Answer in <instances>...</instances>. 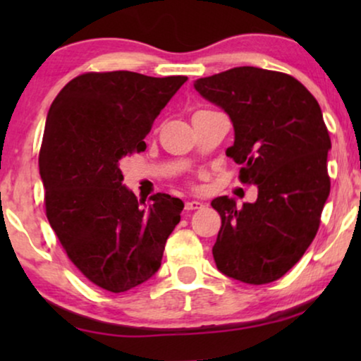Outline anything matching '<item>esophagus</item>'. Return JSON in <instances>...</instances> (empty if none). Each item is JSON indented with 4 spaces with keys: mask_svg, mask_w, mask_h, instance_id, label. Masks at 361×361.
I'll return each mask as SVG.
<instances>
[{
    "mask_svg": "<svg viewBox=\"0 0 361 361\" xmlns=\"http://www.w3.org/2000/svg\"><path fill=\"white\" fill-rule=\"evenodd\" d=\"M202 207H204V204H202V202H199V200L185 202V210H199V209H202Z\"/></svg>",
    "mask_w": 361,
    "mask_h": 361,
    "instance_id": "1",
    "label": "esophagus"
}]
</instances>
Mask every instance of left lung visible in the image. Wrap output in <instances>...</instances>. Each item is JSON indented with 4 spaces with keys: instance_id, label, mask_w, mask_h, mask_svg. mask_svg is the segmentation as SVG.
<instances>
[{
    "instance_id": "obj_1",
    "label": "left lung",
    "mask_w": 361,
    "mask_h": 361,
    "mask_svg": "<svg viewBox=\"0 0 361 361\" xmlns=\"http://www.w3.org/2000/svg\"><path fill=\"white\" fill-rule=\"evenodd\" d=\"M194 87L230 116L235 142L226 156L243 166L241 182L258 187L253 204L212 200L221 216L216 268L246 284L273 283L312 243L330 194L322 110L294 77L258 67L197 78Z\"/></svg>"
}]
</instances>
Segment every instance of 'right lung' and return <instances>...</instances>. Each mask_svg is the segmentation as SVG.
Instances as JSON below:
<instances>
[{"label": "right lung", "mask_w": 361, "mask_h": 361, "mask_svg": "<svg viewBox=\"0 0 361 361\" xmlns=\"http://www.w3.org/2000/svg\"><path fill=\"white\" fill-rule=\"evenodd\" d=\"M187 77L90 72L62 88L49 108L39 172L46 214L73 264L98 288L125 293L161 268L180 221V199L142 207L123 185L120 161L146 149L145 137Z\"/></svg>", "instance_id": "obj_1"}]
</instances>
